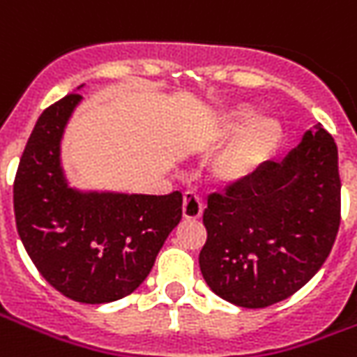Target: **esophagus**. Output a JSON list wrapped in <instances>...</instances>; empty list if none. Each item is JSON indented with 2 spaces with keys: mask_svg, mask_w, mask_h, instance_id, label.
Listing matches in <instances>:
<instances>
[{
  "mask_svg": "<svg viewBox=\"0 0 357 357\" xmlns=\"http://www.w3.org/2000/svg\"><path fill=\"white\" fill-rule=\"evenodd\" d=\"M202 216V199L195 191H185L183 195V218L199 220Z\"/></svg>",
  "mask_w": 357,
  "mask_h": 357,
  "instance_id": "34e87169",
  "label": "esophagus"
}]
</instances>
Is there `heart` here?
Wrapping results in <instances>:
<instances>
[{
	"instance_id": "obj_1",
	"label": "heart",
	"mask_w": 357,
	"mask_h": 357,
	"mask_svg": "<svg viewBox=\"0 0 357 357\" xmlns=\"http://www.w3.org/2000/svg\"><path fill=\"white\" fill-rule=\"evenodd\" d=\"M241 118V112L229 116L227 128L235 126ZM281 126L269 116L252 118L225 151L216 164V174L225 181H241L248 178L252 172L275 155L281 143Z\"/></svg>"
}]
</instances>
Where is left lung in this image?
Here are the masks:
<instances>
[{
	"label": "left lung",
	"instance_id": "1",
	"mask_svg": "<svg viewBox=\"0 0 357 357\" xmlns=\"http://www.w3.org/2000/svg\"><path fill=\"white\" fill-rule=\"evenodd\" d=\"M204 281L241 307H268L319 271L340 225L337 143L321 124L304 133L283 162L269 160L202 214Z\"/></svg>",
	"mask_w": 357,
	"mask_h": 357
}]
</instances>
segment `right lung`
Returning <instances> with one entry per match:
<instances>
[{"label":"right lung","instance_id":"obj_1","mask_svg":"<svg viewBox=\"0 0 357 357\" xmlns=\"http://www.w3.org/2000/svg\"><path fill=\"white\" fill-rule=\"evenodd\" d=\"M82 97L68 93L38 118L13 183L17 231L30 260L66 298L105 304L132 294L181 220L170 195H82L68 189L59 141Z\"/></svg>","mask_w":357,"mask_h":357}]
</instances>
